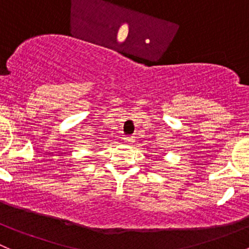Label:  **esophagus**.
<instances>
[{"label": "esophagus", "instance_id": "obj_1", "mask_svg": "<svg viewBox=\"0 0 249 249\" xmlns=\"http://www.w3.org/2000/svg\"><path fill=\"white\" fill-rule=\"evenodd\" d=\"M135 141H136V139H135L134 136H127L124 139V143H126V144H132V143H135Z\"/></svg>", "mask_w": 249, "mask_h": 249}]
</instances>
